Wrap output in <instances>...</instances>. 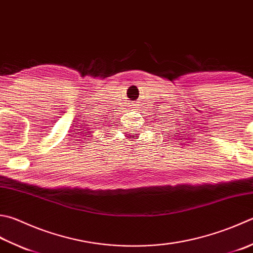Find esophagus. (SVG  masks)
Listing matches in <instances>:
<instances>
[{"mask_svg": "<svg viewBox=\"0 0 253 253\" xmlns=\"http://www.w3.org/2000/svg\"><path fill=\"white\" fill-rule=\"evenodd\" d=\"M128 106H130L131 109H134V110H135V108H137V104L135 102H132V103L128 104Z\"/></svg>", "mask_w": 253, "mask_h": 253, "instance_id": "34e87169", "label": "esophagus"}]
</instances>
